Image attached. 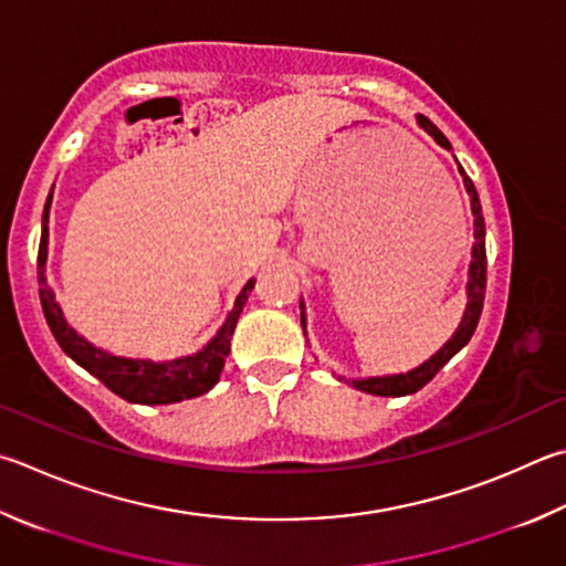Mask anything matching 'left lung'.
<instances>
[{
    "label": "left lung",
    "instance_id": "left-lung-1",
    "mask_svg": "<svg viewBox=\"0 0 566 566\" xmlns=\"http://www.w3.org/2000/svg\"><path fill=\"white\" fill-rule=\"evenodd\" d=\"M418 126L423 128L430 138H433L440 148L446 150H453L450 146V140L440 133L433 123H430L426 116H416ZM458 170L462 176V182H465V190L470 195V210H472V260L468 266V304H465V312H462L460 324L455 328V334L448 338V342L438 348V352L423 361L416 368H410L406 374H390V376H368V378H348L344 376H336L338 381H346L352 384L354 388L364 390V394H371V396H410L416 394V390L423 388L430 378H433L440 368H443L450 358H453L462 346L470 342L472 332H475V326L480 322V314H482V302H485V284H488V254H485V218H482V208H480V198H478V190L472 180L465 176V170L458 163ZM300 310H302V328H304V336H306V322H304V302H300Z\"/></svg>",
    "mask_w": 566,
    "mask_h": 566
}]
</instances>
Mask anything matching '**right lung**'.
Listing matches in <instances>:
<instances>
[{
    "label": "right lung",
    "mask_w": 566,
    "mask_h": 566,
    "mask_svg": "<svg viewBox=\"0 0 566 566\" xmlns=\"http://www.w3.org/2000/svg\"><path fill=\"white\" fill-rule=\"evenodd\" d=\"M54 192V188H51ZM51 192L44 205V218H41V242H39V296L41 310H44L46 324L51 334L64 348L69 358L94 374L101 384L111 388L113 394L120 396L128 403H143V406H166V403H180L185 398H195L208 394V390L220 381V374L224 368V358L230 354V338L238 326V318L244 310L250 292L254 290V280L242 286V292L234 300L230 314L224 316L222 326L214 332V336L205 344L200 352L190 356L170 358V361H150V358H126L113 356L104 348L86 342L84 336L76 334L69 326L64 312L56 302V294L46 282V256H49V208H51Z\"/></svg>",
    "instance_id": "right-lung-1"
}]
</instances>
